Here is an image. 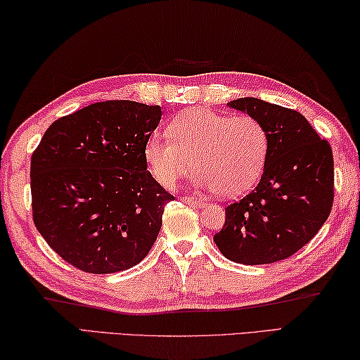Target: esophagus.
Returning a JSON list of instances; mask_svg holds the SVG:
<instances>
[{
    "label": "esophagus",
    "instance_id": "34e87169",
    "mask_svg": "<svg viewBox=\"0 0 360 360\" xmlns=\"http://www.w3.org/2000/svg\"><path fill=\"white\" fill-rule=\"evenodd\" d=\"M181 200L186 204H191L194 207H204V200L199 199V198H190V196H184L181 198Z\"/></svg>",
    "mask_w": 360,
    "mask_h": 360
}]
</instances>
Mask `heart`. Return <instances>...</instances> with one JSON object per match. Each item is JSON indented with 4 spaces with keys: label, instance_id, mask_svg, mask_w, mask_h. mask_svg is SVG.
Returning <instances> with one entry per match:
<instances>
[{
    "label": "heart",
    "instance_id": "b5f03b06",
    "mask_svg": "<svg viewBox=\"0 0 360 360\" xmlns=\"http://www.w3.org/2000/svg\"><path fill=\"white\" fill-rule=\"evenodd\" d=\"M169 136L151 132L143 145L145 162L164 188H172L193 162L194 184L232 198L253 188L266 167L269 132L255 117L193 109L170 122Z\"/></svg>",
    "mask_w": 360,
    "mask_h": 360
}]
</instances>
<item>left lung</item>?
Returning a JSON list of instances; mask_svg holds the SVG:
<instances>
[{"label":"left lung","instance_id":"8db88e82","mask_svg":"<svg viewBox=\"0 0 360 360\" xmlns=\"http://www.w3.org/2000/svg\"><path fill=\"white\" fill-rule=\"evenodd\" d=\"M228 105L266 126L269 155L259 184L226 207V223L213 240L238 264L283 261L305 247L330 215L332 148L297 110L257 98Z\"/></svg>","mask_w":360,"mask_h":360}]
</instances>
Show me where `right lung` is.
Segmentation results:
<instances>
[{"label": "right lung", "mask_w": 360, "mask_h": 360, "mask_svg": "<svg viewBox=\"0 0 360 360\" xmlns=\"http://www.w3.org/2000/svg\"><path fill=\"white\" fill-rule=\"evenodd\" d=\"M160 105L90 104L49 126L31 156L33 219L49 247L88 274H115L148 255L174 200L147 170L143 145Z\"/></svg>", "instance_id": "add662e5"}]
</instances>
